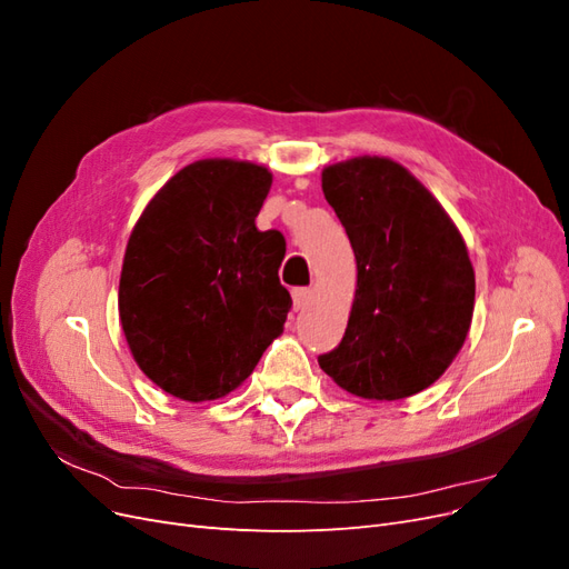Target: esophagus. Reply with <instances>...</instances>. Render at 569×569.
<instances>
[{
	"label": "esophagus",
	"instance_id": "34e87169",
	"mask_svg": "<svg viewBox=\"0 0 569 569\" xmlns=\"http://www.w3.org/2000/svg\"><path fill=\"white\" fill-rule=\"evenodd\" d=\"M291 299H295L297 311H301V308H306L308 301H311V289H308V287H297L295 291H291Z\"/></svg>",
	"mask_w": 569,
	"mask_h": 569
}]
</instances>
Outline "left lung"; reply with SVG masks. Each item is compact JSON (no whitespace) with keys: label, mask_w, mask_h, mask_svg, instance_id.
<instances>
[{"label":"left lung","mask_w":569,"mask_h":569,"mask_svg":"<svg viewBox=\"0 0 569 569\" xmlns=\"http://www.w3.org/2000/svg\"><path fill=\"white\" fill-rule=\"evenodd\" d=\"M322 192L349 234L358 280L347 332L318 363L360 399H406L439 380L470 332L468 247L429 189L391 159L327 166Z\"/></svg>","instance_id":"1"}]
</instances>
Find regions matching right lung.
Wrapping results in <instances>:
<instances>
[{
	"instance_id": "add662e5",
	"label": "right lung",
	"mask_w": 569,
	"mask_h": 569,
	"mask_svg": "<svg viewBox=\"0 0 569 569\" xmlns=\"http://www.w3.org/2000/svg\"><path fill=\"white\" fill-rule=\"evenodd\" d=\"M270 184L263 166L194 161L159 189L128 239L120 325L140 370L182 401L230 393L282 335L284 237L256 228Z\"/></svg>"
}]
</instances>
